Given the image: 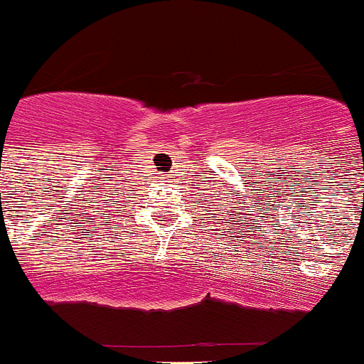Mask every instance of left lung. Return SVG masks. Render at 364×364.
<instances>
[{"label":"left lung","mask_w":364,"mask_h":364,"mask_svg":"<svg viewBox=\"0 0 364 364\" xmlns=\"http://www.w3.org/2000/svg\"><path fill=\"white\" fill-rule=\"evenodd\" d=\"M217 211H218V210H217ZM210 215H211V213H210ZM228 215H230V211H228ZM220 220H222V218H220Z\"/></svg>","instance_id":"obj_1"}]
</instances>
